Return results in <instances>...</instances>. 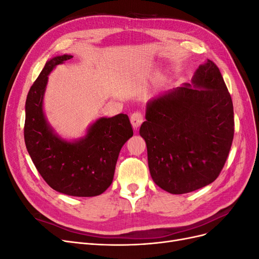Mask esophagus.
<instances>
[{
	"instance_id": "34e87169",
	"label": "esophagus",
	"mask_w": 259,
	"mask_h": 259,
	"mask_svg": "<svg viewBox=\"0 0 259 259\" xmlns=\"http://www.w3.org/2000/svg\"><path fill=\"white\" fill-rule=\"evenodd\" d=\"M131 122H132L133 127L137 130L140 126V124L144 122V114H143V112H140V111L133 112L132 115H131Z\"/></svg>"
}]
</instances>
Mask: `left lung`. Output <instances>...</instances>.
<instances>
[{
	"instance_id": "8db88e82",
	"label": "left lung",
	"mask_w": 259,
	"mask_h": 259,
	"mask_svg": "<svg viewBox=\"0 0 259 259\" xmlns=\"http://www.w3.org/2000/svg\"><path fill=\"white\" fill-rule=\"evenodd\" d=\"M192 84L200 89L186 84L151 100L139 130L153 182L173 194L213 183L233 140L232 99L218 67L208 59Z\"/></svg>"
}]
</instances>
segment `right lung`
<instances>
[{"instance_id": "right-lung-1", "label": "right lung", "mask_w": 259, "mask_h": 259, "mask_svg": "<svg viewBox=\"0 0 259 259\" xmlns=\"http://www.w3.org/2000/svg\"><path fill=\"white\" fill-rule=\"evenodd\" d=\"M70 58L62 55L46 62L30 88L23 135L32 162L51 188L72 197H95L111 185L120 150L133 136V127L127 114L120 113L97 120L79 142L68 143L54 134L43 114V95L50 72Z\"/></svg>"}]
</instances>
